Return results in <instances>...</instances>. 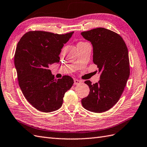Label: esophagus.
Returning <instances> with one entry per match:
<instances>
[{"instance_id":"obj_1","label":"esophagus","mask_w":147,"mask_h":147,"mask_svg":"<svg viewBox=\"0 0 147 147\" xmlns=\"http://www.w3.org/2000/svg\"><path fill=\"white\" fill-rule=\"evenodd\" d=\"M81 83H82V81L78 80V79H75L74 80V85H80Z\"/></svg>"}]
</instances>
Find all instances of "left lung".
<instances>
[{
    "mask_svg": "<svg viewBox=\"0 0 147 147\" xmlns=\"http://www.w3.org/2000/svg\"><path fill=\"white\" fill-rule=\"evenodd\" d=\"M90 41L93 48V62L102 71L98 83H85L90 93L82 100L83 108L94 113L109 110L117 103L130 75L128 49L119 34L113 31L97 28L81 33Z\"/></svg>",
    "mask_w": 147,
    "mask_h": 147,
    "instance_id": "8db88e82",
    "label": "left lung"
}]
</instances>
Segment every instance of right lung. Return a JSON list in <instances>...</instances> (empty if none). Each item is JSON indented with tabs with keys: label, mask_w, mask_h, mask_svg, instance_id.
I'll return each mask as SVG.
<instances>
[{
	"label": "right lung",
	"mask_w": 147,
	"mask_h": 147,
	"mask_svg": "<svg viewBox=\"0 0 147 147\" xmlns=\"http://www.w3.org/2000/svg\"><path fill=\"white\" fill-rule=\"evenodd\" d=\"M74 33L30 31L18 42L14 63L19 86L26 100L38 111L50 113L59 109L65 93L73 85L69 75L55 79L49 67L59 62L61 49Z\"/></svg>",
	"instance_id": "right-lung-1"
}]
</instances>
